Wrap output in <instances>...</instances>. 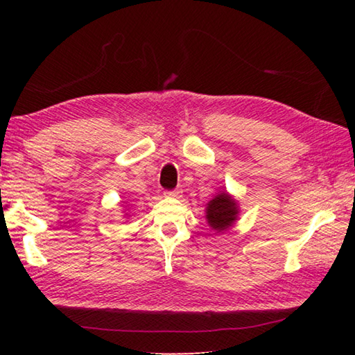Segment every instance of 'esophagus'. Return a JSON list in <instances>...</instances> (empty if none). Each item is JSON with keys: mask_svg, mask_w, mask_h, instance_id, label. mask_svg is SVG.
I'll return each instance as SVG.
<instances>
[{"mask_svg": "<svg viewBox=\"0 0 355 355\" xmlns=\"http://www.w3.org/2000/svg\"><path fill=\"white\" fill-rule=\"evenodd\" d=\"M164 194H166L167 197H175V199H177V197H180V194H182V191H180V189L177 188V189H171V191H166V192H164Z\"/></svg>", "mask_w": 355, "mask_h": 355, "instance_id": "34e87169", "label": "esophagus"}]
</instances>
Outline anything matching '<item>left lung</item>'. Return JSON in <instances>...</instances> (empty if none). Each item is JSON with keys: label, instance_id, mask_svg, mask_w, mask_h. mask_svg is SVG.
<instances>
[{"label": "left lung", "instance_id": "obj_1", "mask_svg": "<svg viewBox=\"0 0 355 355\" xmlns=\"http://www.w3.org/2000/svg\"><path fill=\"white\" fill-rule=\"evenodd\" d=\"M236 202L232 200L230 196L225 194V192H220L219 196H216L214 199L208 203V224L218 232H222L230 227L233 224V220L236 219Z\"/></svg>", "mask_w": 355, "mask_h": 355}]
</instances>
